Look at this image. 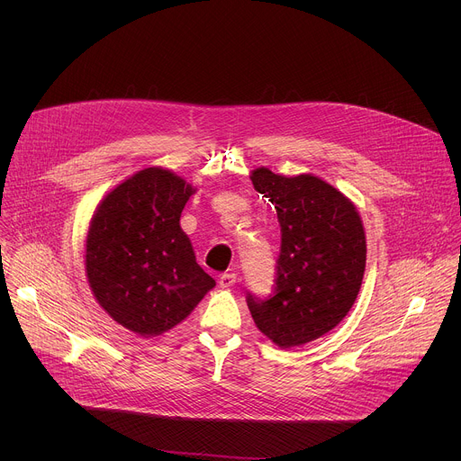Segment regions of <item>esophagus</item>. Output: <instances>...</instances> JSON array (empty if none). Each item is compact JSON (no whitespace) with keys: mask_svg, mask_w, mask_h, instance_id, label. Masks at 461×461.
<instances>
[{"mask_svg":"<svg viewBox=\"0 0 461 461\" xmlns=\"http://www.w3.org/2000/svg\"><path fill=\"white\" fill-rule=\"evenodd\" d=\"M237 283V276L235 274H222L219 277V286L221 288H231Z\"/></svg>","mask_w":461,"mask_h":461,"instance_id":"esophagus-1","label":"esophagus"}]
</instances>
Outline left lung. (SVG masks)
I'll use <instances>...</instances> for the list:
<instances>
[{"label": "left lung", "mask_w": 461, "mask_h": 461, "mask_svg": "<svg viewBox=\"0 0 461 461\" xmlns=\"http://www.w3.org/2000/svg\"><path fill=\"white\" fill-rule=\"evenodd\" d=\"M253 187L276 206L281 226L276 294H248L258 330L279 348L319 339L347 317L361 290L366 237L356 204L332 184L301 173L285 176L260 166Z\"/></svg>", "instance_id": "1"}]
</instances>
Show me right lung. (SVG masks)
<instances>
[{
  "instance_id": "right-lung-1",
  "label": "right lung",
  "mask_w": 461,
  "mask_h": 461,
  "mask_svg": "<svg viewBox=\"0 0 461 461\" xmlns=\"http://www.w3.org/2000/svg\"><path fill=\"white\" fill-rule=\"evenodd\" d=\"M194 191L167 167H144L116 184L91 217L89 288L113 321L140 338L169 332L215 286L180 228Z\"/></svg>"
}]
</instances>
